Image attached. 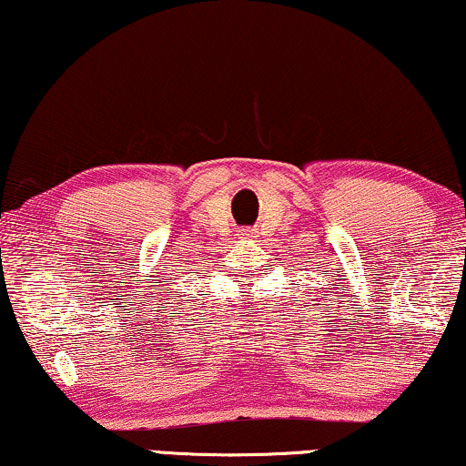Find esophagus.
Masks as SVG:
<instances>
[{
    "instance_id": "obj_1",
    "label": "esophagus",
    "mask_w": 466,
    "mask_h": 466,
    "mask_svg": "<svg viewBox=\"0 0 466 466\" xmlns=\"http://www.w3.org/2000/svg\"><path fill=\"white\" fill-rule=\"evenodd\" d=\"M239 235L241 238H252V231H249V228H241Z\"/></svg>"
}]
</instances>
